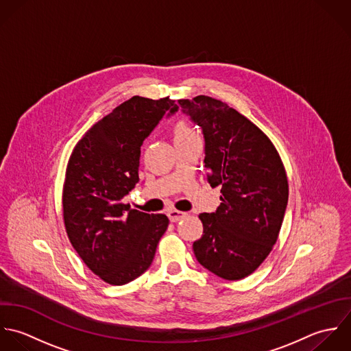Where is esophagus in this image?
Masks as SVG:
<instances>
[{
	"instance_id": "esophagus-1",
	"label": "esophagus",
	"mask_w": 351,
	"mask_h": 351,
	"mask_svg": "<svg viewBox=\"0 0 351 351\" xmlns=\"http://www.w3.org/2000/svg\"><path fill=\"white\" fill-rule=\"evenodd\" d=\"M168 218H169V221L171 222H176V221H179V219H182V218H184L186 215H187V213H184V211L180 210H169L168 213Z\"/></svg>"
}]
</instances>
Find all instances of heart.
I'll return each mask as SVG.
<instances>
[{"label": "heart", "mask_w": 351, "mask_h": 351, "mask_svg": "<svg viewBox=\"0 0 351 351\" xmlns=\"http://www.w3.org/2000/svg\"><path fill=\"white\" fill-rule=\"evenodd\" d=\"M173 134H175V140H182V138L195 137L197 132L194 130V128L187 121L180 119L173 126Z\"/></svg>", "instance_id": "1"}]
</instances>
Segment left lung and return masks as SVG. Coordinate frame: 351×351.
I'll return each mask as SVG.
<instances>
[{"mask_svg": "<svg viewBox=\"0 0 351 351\" xmlns=\"http://www.w3.org/2000/svg\"><path fill=\"white\" fill-rule=\"evenodd\" d=\"M178 103L202 128L208 180L222 194L215 213L199 214L204 234L193 244L195 258L219 278L243 280L263 263L280 234L289 198L280 153L256 125L221 100L199 95Z\"/></svg>", "mask_w": 351, "mask_h": 351, "instance_id": "8db88e82", "label": "left lung"}]
</instances>
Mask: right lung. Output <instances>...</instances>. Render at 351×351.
Returning a JSON list of instances; mask_svg holds the SVG:
<instances>
[{"label":"right lung","mask_w":351,"mask_h":351,"mask_svg":"<svg viewBox=\"0 0 351 351\" xmlns=\"http://www.w3.org/2000/svg\"><path fill=\"white\" fill-rule=\"evenodd\" d=\"M175 100L133 96L95 123L71 152L62 211L73 248L99 278L125 285L153 262L169 219L122 202L138 183L141 145Z\"/></svg>","instance_id":"right-lung-1"}]
</instances>
